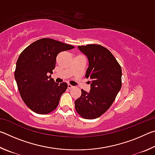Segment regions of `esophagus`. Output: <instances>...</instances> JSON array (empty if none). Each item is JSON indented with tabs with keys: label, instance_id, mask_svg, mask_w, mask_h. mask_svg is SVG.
<instances>
[{
	"label": "esophagus",
	"instance_id": "34e87169",
	"mask_svg": "<svg viewBox=\"0 0 155 155\" xmlns=\"http://www.w3.org/2000/svg\"><path fill=\"white\" fill-rule=\"evenodd\" d=\"M74 86L72 85H70V84H68V88L70 89H70H72V88H74Z\"/></svg>",
	"mask_w": 155,
	"mask_h": 155
}]
</instances>
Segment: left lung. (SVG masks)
Wrapping results in <instances>:
<instances>
[{"mask_svg": "<svg viewBox=\"0 0 155 155\" xmlns=\"http://www.w3.org/2000/svg\"><path fill=\"white\" fill-rule=\"evenodd\" d=\"M87 56L89 67L85 77L90 78V92L81 90L74 102L75 109L85 119H95L109 109L122 87V68L108 49L98 44L78 46Z\"/></svg>", "mask_w": 155, "mask_h": 155, "instance_id": "1", "label": "left lung"}]
</instances>
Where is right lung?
Listing matches in <instances>:
<instances>
[{
  "label": "right lung",
  "mask_w": 155,
  "mask_h": 155,
  "mask_svg": "<svg viewBox=\"0 0 155 155\" xmlns=\"http://www.w3.org/2000/svg\"><path fill=\"white\" fill-rule=\"evenodd\" d=\"M74 47L51 38H42L27 46L16 62L15 79L21 98L39 114H47L58 106L66 83H57L51 78L60 52Z\"/></svg>",
  "instance_id": "obj_1"
}]
</instances>
